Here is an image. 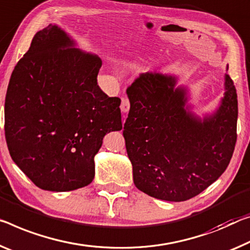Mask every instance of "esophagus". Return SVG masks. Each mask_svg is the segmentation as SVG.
Here are the masks:
<instances>
[{"label":"esophagus","instance_id":"1","mask_svg":"<svg viewBox=\"0 0 250 250\" xmlns=\"http://www.w3.org/2000/svg\"><path fill=\"white\" fill-rule=\"evenodd\" d=\"M121 110L123 113H128L129 110V101L127 98H123L122 104H121Z\"/></svg>","mask_w":250,"mask_h":250}]
</instances>
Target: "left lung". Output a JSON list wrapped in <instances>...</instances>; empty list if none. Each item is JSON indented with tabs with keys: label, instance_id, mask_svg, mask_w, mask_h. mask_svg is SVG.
Masks as SVG:
<instances>
[{
	"label": "left lung",
	"instance_id": "8db88e82",
	"mask_svg": "<svg viewBox=\"0 0 250 250\" xmlns=\"http://www.w3.org/2000/svg\"><path fill=\"white\" fill-rule=\"evenodd\" d=\"M224 86L217 108L202 117L176 75L146 72L127 88L130 108L123 135L138 190L160 200L186 201L224 173L235 149L238 118L228 74Z\"/></svg>",
	"mask_w": 250,
	"mask_h": 250
}]
</instances>
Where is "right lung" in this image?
<instances>
[{
    "label": "right lung",
    "instance_id": "right-lung-1",
    "mask_svg": "<svg viewBox=\"0 0 250 250\" xmlns=\"http://www.w3.org/2000/svg\"><path fill=\"white\" fill-rule=\"evenodd\" d=\"M101 57L77 48L57 24L33 37L7 87L5 138L14 163L38 188L72 191L91 183L107 133L121 130V99L97 83Z\"/></svg>",
    "mask_w": 250,
    "mask_h": 250
}]
</instances>
